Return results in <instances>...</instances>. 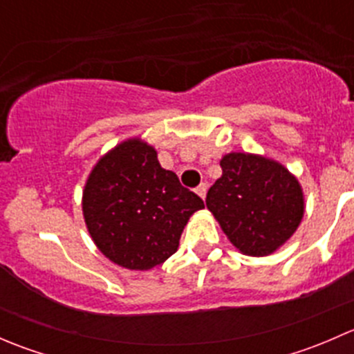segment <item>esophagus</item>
I'll list each match as a JSON object with an SVG mask.
<instances>
[{"instance_id": "34e87169", "label": "esophagus", "mask_w": 354, "mask_h": 354, "mask_svg": "<svg viewBox=\"0 0 354 354\" xmlns=\"http://www.w3.org/2000/svg\"><path fill=\"white\" fill-rule=\"evenodd\" d=\"M195 194H197L200 198H205V195H207V185H205V183H200L198 187L195 188Z\"/></svg>"}]
</instances>
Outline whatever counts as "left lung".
<instances>
[{
    "label": "left lung",
    "mask_w": 354,
    "mask_h": 354,
    "mask_svg": "<svg viewBox=\"0 0 354 354\" xmlns=\"http://www.w3.org/2000/svg\"><path fill=\"white\" fill-rule=\"evenodd\" d=\"M223 174L207 192V209L243 255L267 257L298 230L305 195L288 167L266 156L230 152Z\"/></svg>",
    "instance_id": "1"
}]
</instances>
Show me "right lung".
Here are the masks:
<instances>
[{
	"label": "right lung",
	"mask_w": 354,
	"mask_h": 354,
	"mask_svg": "<svg viewBox=\"0 0 354 354\" xmlns=\"http://www.w3.org/2000/svg\"><path fill=\"white\" fill-rule=\"evenodd\" d=\"M200 209L202 198L181 187L140 137L106 152L88 173L82 195L92 241L106 259L130 270L166 262L178 250L188 219Z\"/></svg>",
	"instance_id": "obj_1"
}]
</instances>
